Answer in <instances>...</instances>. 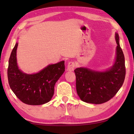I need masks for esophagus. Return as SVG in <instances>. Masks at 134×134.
<instances>
[{
    "label": "esophagus",
    "instance_id": "1",
    "mask_svg": "<svg viewBox=\"0 0 134 134\" xmlns=\"http://www.w3.org/2000/svg\"><path fill=\"white\" fill-rule=\"evenodd\" d=\"M75 66H76V65H75V63H74V62H69L68 64L67 70L68 71H74Z\"/></svg>",
    "mask_w": 134,
    "mask_h": 134
}]
</instances>
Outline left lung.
Here are the masks:
<instances>
[{
  "label": "left lung",
  "instance_id": "obj_1",
  "mask_svg": "<svg viewBox=\"0 0 134 134\" xmlns=\"http://www.w3.org/2000/svg\"><path fill=\"white\" fill-rule=\"evenodd\" d=\"M115 40L116 55L110 68L98 71L80 67L74 70L77 93L82 101L94 104L104 103L112 98L122 87L126 76L125 60L118 33H115Z\"/></svg>",
  "mask_w": 134,
  "mask_h": 134
}]
</instances>
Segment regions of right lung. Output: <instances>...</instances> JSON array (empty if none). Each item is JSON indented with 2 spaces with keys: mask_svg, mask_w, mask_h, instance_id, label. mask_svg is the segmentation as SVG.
Masks as SVG:
<instances>
[{
  "mask_svg": "<svg viewBox=\"0 0 134 134\" xmlns=\"http://www.w3.org/2000/svg\"><path fill=\"white\" fill-rule=\"evenodd\" d=\"M16 43L8 62V83L18 98L29 105H42L50 101L54 86L65 72V61L49 65L35 74H29L20 70L17 63Z\"/></svg>",
  "mask_w": 134,
  "mask_h": 134,
  "instance_id": "1",
  "label": "right lung"
}]
</instances>
